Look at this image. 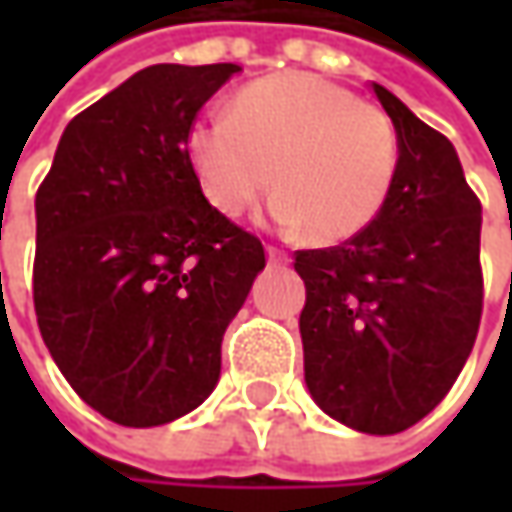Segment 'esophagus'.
Instances as JSON below:
<instances>
[{
  "instance_id": "esophagus-1",
  "label": "esophagus",
  "mask_w": 512,
  "mask_h": 512,
  "mask_svg": "<svg viewBox=\"0 0 512 512\" xmlns=\"http://www.w3.org/2000/svg\"><path fill=\"white\" fill-rule=\"evenodd\" d=\"M267 262H270V265H287V253L285 250H279V247L267 245Z\"/></svg>"
}]
</instances>
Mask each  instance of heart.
<instances>
[{
	"label": "heart",
	"mask_w": 512,
	"mask_h": 512,
	"mask_svg": "<svg viewBox=\"0 0 512 512\" xmlns=\"http://www.w3.org/2000/svg\"><path fill=\"white\" fill-rule=\"evenodd\" d=\"M185 159L207 205L230 219L265 193L273 170V222L339 245L382 216L399 173V133L342 85L285 70L236 90L230 116H199L185 133Z\"/></svg>",
	"instance_id": "1"
}]
</instances>
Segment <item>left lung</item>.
I'll return each mask as SVG.
<instances>
[{
  "label": "left lung",
  "instance_id": "1",
  "mask_svg": "<svg viewBox=\"0 0 512 512\" xmlns=\"http://www.w3.org/2000/svg\"><path fill=\"white\" fill-rule=\"evenodd\" d=\"M399 133L382 216L336 247L296 250L310 396L353 430L402 433L459 379L482 322V202L456 148L373 85Z\"/></svg>",
  "mask_w": 512,
  "mask_h": 512
}]
</instances>
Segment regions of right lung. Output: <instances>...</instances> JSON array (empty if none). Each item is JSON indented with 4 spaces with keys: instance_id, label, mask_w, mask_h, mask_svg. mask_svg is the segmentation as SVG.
Listing matches in <instances>:
<instances>
[{
    "instance_id": "obj_1",
    "label": "right lung",
    "mask_w": 512,
    "mask_h": 512,
    "mask_svg": "<svg viewBox=\"0 0 512 512\" xmlns=\"http://www.w3.org/2000/svg\"><path fill=\"white\" fill-rule=\"evenodd\" d=\"M239 65H150L73 116L36 190L33 307L70 387L156 427L219 382L265 247L207 205L185 133Z\"/></svg>"
}]
</instances>
